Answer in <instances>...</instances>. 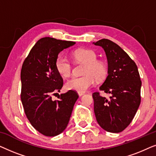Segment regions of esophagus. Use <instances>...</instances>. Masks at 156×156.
Wrapping results in <instances>:
<instances>
[{
    "label": "esophagus",
    "mask_w": 156,
    "mask_h": 156,
    "mask_svg": "<svg viewBox=\"0 0 156 156\" xmlns=\"http://www.w3.org/2000/svg\"><path fill=\"white\" fill-rule=\"evenodd\" d=\"M78 94H79V96H80V97H82V95L84 94V93H78Z\"/></svg>",
    "instance_id": "34e87169"
}]
</instances>
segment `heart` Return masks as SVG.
<instances>
[{"label":"heart","instance_id":"obj_1","mask_svg":"<svg viewBox=\"0 0 156 156\" xmlns=\"http://www.w3.org/2000/svg\"><path fill=\"white\" fill-rule=\"evenodd\" d=\"M74 59L85 64L82 76H73L66 82L65 87L68 90H73L78 93H84L94 86L96 78L101 80L105 77L106 67L105 64L98 61L97 54L92 50L77 49L72 53ZM55 68L63 77H68L72 72V65L67 57L59 55L55 60Z\"/></svg>","mask_w":156,"mask_h":156}]
</instances>
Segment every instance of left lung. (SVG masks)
<instances>
[{
	"instance_id": "8db88e82",
	"label": "left lung",
	"mask_w": 156,
	"mask_h": 156,
	"mask_svg": "<svg viewBox=\"0 0 156 156\" xmlns=\"http://www.w3.org/2000/svg\"><path fill=\"white\" fill-rule=\"evenodd\" d=\"M104 49L108 61V76L99 89L107 99L93 93L94 110L98 123L112 133H119L130 124L140 104V81L138 67L129 55L108 39L93 42Z\"/></svg>"
}]
</instances>
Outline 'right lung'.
I'll use <instances>...</instances> for the list:
<instances>
[{"mask_svg":"<svg viewBox=\"0 0 156 156\" xmlns=\"http://www.w3.org/2000/svg\"><path fill=\"white\" fill-rule=\"evenodd\" d=\"M75 44L52 37L36 42L21 69V101L31 125L46 136H55L65 131L79 96L69 90L52 101L59 92L63 80L55 68V60L64 49Z\"/></svg>","mask_w":156,"mask_h":156,"instance_id":"obj_1","label":"right lung"}]
</instances>
